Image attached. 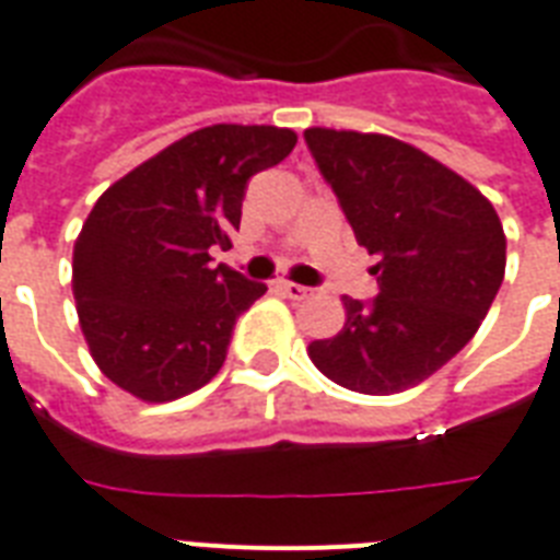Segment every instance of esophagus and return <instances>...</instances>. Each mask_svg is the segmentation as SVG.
Returning <instances> with one entry per match:
<instances>
[{"label": "esophagus", "mask_w": 560, "mask_h": 560, "mask_svg": "<svg viewBox=\"0 0 560 560\" xmlns=\"http://www.w3.org/2000/svg\"><path fill=\"white\" fill-rule=\"evenodd\" d=\"M288 300H305V296H312V288H302V284H293V281H279L276 284Z\"/></svg>", "instance_id": "obj_1"}]
</instances>
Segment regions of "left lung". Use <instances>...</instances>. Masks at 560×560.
<instances>
[{
  "label": "left lung",
  "mask_w": 560,
  "mask_h": 560,
  "mask_svg": "<svg viewBox=\"0 0 560 560\" xmlns=\"http://www.w3.org/2000/svg\"><path fill=\"white\" fill-rule=\"evenodd\" d=\"M355 243L376 255L374 300H343L347 323L308 347L332 383L395 395L424 383L478 332L504 279V228L478 189L412 144L305 130Z\"/></svg>",
  "instance_id": "left-lung-1"
}]
</instances>
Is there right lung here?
<instances>
[{"label":"right lung","instance_id":"add662e5","mask_svg":"<svg viewBox=\"0 0 560 560\" xmlns=\"http://www.w3.org/2000/svg\"><path fill=\"white\" fill-rule=\"evenodd\" d=\"M296 132L213 124L112 184L73 246V296L94 362L148 404L219 374L237 317L267 293L210 264L231 248L252 177L279 165Z\"/></svg>","mask_w":560,"mask_h":560}]
</instances>
